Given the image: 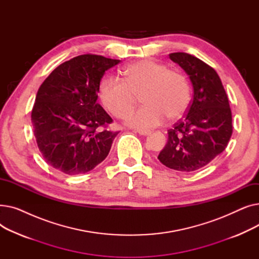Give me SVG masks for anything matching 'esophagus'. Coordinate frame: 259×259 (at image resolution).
Here are the masks:
<instances>
[{
	"instance_id": "esophagus-1",
	"label": "esophagus",
	"mask_w": 259,
	"mask_h": 259,
	"mask_svg": "<svg viewBox=\"0 0 259 259\" xmlns=\"http://www.w3.org/2000/svg\"><path fill=\"white\" fill-rule=\"evenodd\" d=\"M135 132H138L141 135H148V134L151 133L149 130H143V129H138V130H135Z\"/></svg>"
}]
</instances>
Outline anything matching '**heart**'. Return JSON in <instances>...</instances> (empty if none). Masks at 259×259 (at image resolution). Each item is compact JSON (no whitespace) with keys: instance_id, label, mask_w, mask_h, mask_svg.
<instances>
[{"instance_id":"obj_1","label":"heart","mask_w":259,"mask_h":259,"mask_svg":"<svg viewBox=\"0 0 259 259\" xmlns=\"http://www.w3.org/2000/svg\"><path fill=\"white\" fill-rule=\"evenodd\" d=\"M124 80L115 76L105 77L100 85L103 105L112 115L125 117L142 95L145 104L127 116L135 128L149 129L170 119L182 117L189 107L190 86L187 77L166 64L153 60H141L128 65Z\"/></svg>"}]
</instances>
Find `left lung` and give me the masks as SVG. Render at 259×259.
Here are the masks:
<instances>
[{
  "instance_id": "8db88e82",
  "label": "left lung",
  "mask_w": 259,
  "mask_h": 259,
  "mask_svg": "<svg viewBox=\"0 0 259 259\" xmlns=\"http://www.w3.org/2000/svg\"><path fill=\"white\" fill-rule=\"evenodd\" d=\"M169 58L191 79L193 99L184 119L168 130V142L157 158L170 169L193 172L228 146L233 132L232 112L222 80L211 66L185 52L170 53Z\"/></svg>"
}]
</instances>
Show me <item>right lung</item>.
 <instances>
[{
	"label": "right lung",
	"instance_id": "add662e5",
	"mask_svg": "<svg viewBox=\"0 0 259 259\" xmlns=\"http://www.w3.org/2000/svg\"><path fill=\"white\" fill-rule=\"evenodd\" d=\"M119 60L81 54L57 67L39 86L31 111L37 147L65 174L86 173L107 157L118 131L97 103L105 71Z\"/></svg>",
	"mask_w": 259,
	"mask_h": 259
}]
</instances>
